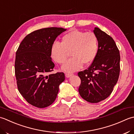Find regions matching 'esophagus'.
Listing matches in <instances>:
<instances>
[{
  "mask_svg": "<svg viewBox=\"0 0 134 134\" xmlns=\"http://www.w3.org/2000/svg\"><path fill=\"white\" fill-rule=\"evenodd\" d=\"M72 75L73 74H72V73H66V74H65V76H66V77L67 78L70 77V76H72Z\"/></svg>",
  "mask_w": 134,
  "mask_h": 134,
  "instance_id": "obj_1",
  "label": "esophagus"
}]
</instances>
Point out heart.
I'll list each match as a JSON object with an SVG mask.
<instances>
[{"label": "heart", "instance_id": "b5f03b06", "mask_svg": "<svg viewBox=\"0 0 134 134\" xmlns=\"http://www.w3.org/2000/svg\"><path fill=\"white\" fill-rule=\"evenodd\" d=\"M98 41L92 32L72 29L64 35L61 43L55 42L51 48L52 58L58 64H64L70 52L72 58L68 60L62 69L66 72H75L83 64H92L97 55Z\"/></svg>", "mask_w": 134, "mask_h": 134}]
</instances>
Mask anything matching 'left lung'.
Wrapping results in <instances>:
<instances>
[{
  "label": "left lung",
  "instance_id": "1",
  "mask_svg": "<svg viewBox=\"0 0 134 134\" xmlns=\"http://www.w3.org/2000/svg\"><path fill=\"white\" fill-rule=\"evenodd\" d=\"M94 34L98 41V51L88 69L79 72L80 96L90 103L105 99L113 91L119 77L120 56L113 38L95 27Z\"/></svg>",
  "mask_w": 134,
  "mask_h": 134
}]
</instances>
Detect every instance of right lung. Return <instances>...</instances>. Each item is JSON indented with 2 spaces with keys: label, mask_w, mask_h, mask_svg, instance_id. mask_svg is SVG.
Listing matches in <instances>:
<instances>
[{
  "label": "right lung",
  "mask_w": 134,
  "mask_h": 134,
  "mask_svg": "<svg viewBox=\"0 0 134 134\" xmlns=\"http://www.w3.org/2000/svg\"><path fill=\"white\" fill-rule=\"evenodd\" d=\"M66 31L56 27L36 30L25 36L16 52L15 74L18 91L35 107L51 105L65 80L63 72L46 74L53 71L55 66L51 57V46L57 36Z\"/></svg>",
  "instance_id": "obj_1"
}]
</instances>
